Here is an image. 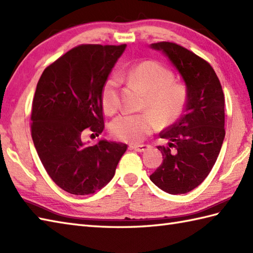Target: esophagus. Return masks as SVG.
I'll use <instances>...</instances> for the list:
<instances>
[{
	"mask_svg": "<svg viewBox=\"0 0 253 253\" xmlns=\"http://www.w3.org/2000/svg\"><path fill=\"white\" fill-rule=\"evenodd\" d=\"M130 149H132V150H135V151H137V152H144V151H147V150L150 148L148 144H139V146H137V144H133V146H130L129 147Z\"/></svg>",
	"mask_w": 253,
	"mask_h": 253,
	"instance_id": "esophagus-1",
	"label": "esophagus"
}]
</instances>
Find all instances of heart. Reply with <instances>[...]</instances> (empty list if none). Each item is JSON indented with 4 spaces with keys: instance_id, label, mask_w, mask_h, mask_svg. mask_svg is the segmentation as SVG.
Returning <instances> with one entry per match:
<instances>
[{
    "instance_id": "b5f03b06",
    "label": "heart",
    "mask_w": 253,
    "mask_h": 253,
    "mask_svg": "<svg viewBox=\"0 0 253 253\" xmlns=\"http://www.w3.org/2000/svg\"><path fill=\"white\" fill-rule=\"evenodd\" d=\"M128 75L131 82L147 93L143 109L152 113H124L113 121L111 130L120 140L138 143L157 129L158 121L162 125H169L180 116L185 107L187 93L184 85L173 82V74L169 69L158 62L139 63ZM117 87L118 79L111 77L101 90V103L109 114L115 113L120 105Z\"/></svg>"
}]
</instances>
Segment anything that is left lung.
<instances>
[{
    "instance_id": "left-lung-1",
    "label": "left lung",
    "mask_w": 253,
    "mask_h": 253,
    "mask_svg": "<svg viewBox=\"0 0 253 253\" xmlns=\"http://www.w3.org/2000/svg\"><path fill=\"white\" fill-rule=\"evenodd\" d=\"M150 47L169 58L187 93L184 114L160 133L168 144L158 147L163 162L150 179L169 195H181L200 185L216 162L225 137L224 93L212 66L195 53L171 42Z\"/></svg>"
}]
</instances>
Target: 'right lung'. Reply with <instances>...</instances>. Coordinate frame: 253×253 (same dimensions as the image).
<instances>
[{
  "mask_svg": "<svg viewBox=\"0 0 253 253\" xmlns=\"http://www.w3.org/2000/svg\"><path fill=\"white\" fill-rule=\"evenodd\" d=\"M126 46H76L46 67L38 82L32 140L46 173L72 195H92L105 187L127 150V144L103 138L93 146L83 140L87 128L98 136L104 129L101 90Z\"/></svg>",
  "mask_w": 253,
  "mask_h": 253,
  "instance_id": "obj_1",
  "label": "right lung"
}]
</instances>
